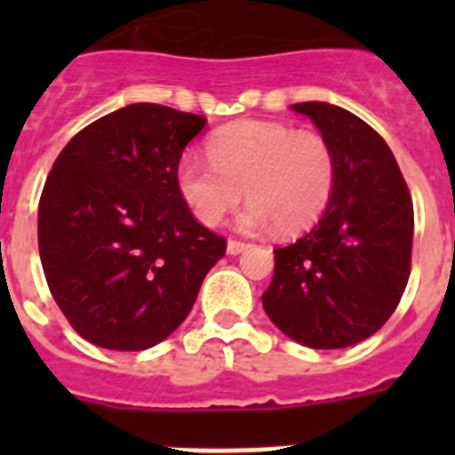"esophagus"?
<instances>
[{
    "label": "esophagus",
    "mask_w": 455,
    "mask_h": 455,
    "mask_svg": "<svg viewBox=\"0 0 455 455\" xmlns=\"http://www.w3.org/2000/svg\"><path fill=\"white\" fill-rule=\"evenodd\" d=\"M248 248L246 241H241V239H230L228 241V252L230 255H239V252H243Z\"/></svg>",
    "instance_id": "obj_1"
}]
</instances>
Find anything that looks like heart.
Returning a JSON list of instances; mask_svg holds the SVG:
<instances>
[{
  "mask_svg": "<svg viewBox=\"0 0 455 455\" xmlns=\"http://www.w3.org/2000/svg\"><path fill=\"white\" fill-rule=\"evenodd\" d=\"M209 162L184 156L178 188L191 214L216 228L239 207L246 188L252 200L241 214L243 230L293 235L328 207L337 180V156L321 132L268 120H236L207 139Z\"/></svg>",
  "mask_w": 455,
  "mask_h": 455,
  "instance_id": "b5f03b06",
  "label": "heart"
}]
</instances>
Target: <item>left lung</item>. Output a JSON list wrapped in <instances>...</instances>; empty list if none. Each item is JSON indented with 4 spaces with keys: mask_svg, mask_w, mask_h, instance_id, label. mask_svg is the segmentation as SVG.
<instances>
[{
    "mask_svg": "<svg viewBox=\"0 0 455 455\" xmlns=\"http://www.w3.org/2000/svg\"><path fill=\"white\" fill-rule=\"evenodd\" d=\"M331 140L337 180L319 223L275 248L262 305L309 348H344L380 331L410 277L415 212L392 150L373 127L325 102L293 104Z\"/></svg>",
    "mask_w": 455,
    "mask_h": 455,
    "instance_id": "1",
    "label": "left lung"
}]
</instances>
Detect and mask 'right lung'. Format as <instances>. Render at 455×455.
<instances>
[{"mask_svg": "<svg viewBox=\"0 0 455 455\" xmlns=\"http://www.w3.org/2000/svg\"><path fill=\"white\" fill-rule=\"evenodd\" d=\"M207 118L130 104L56 156L38 204L47 287L95 347L146 351L188 316L228 241L196 220L178 164Z\"/></svg>", "mask_w": 455, "mask_h": 455, "instance_id": "right-lung-1", "label": "right lung"}]
</instances>
